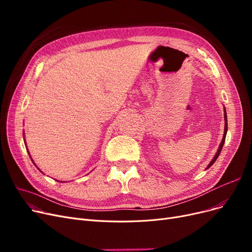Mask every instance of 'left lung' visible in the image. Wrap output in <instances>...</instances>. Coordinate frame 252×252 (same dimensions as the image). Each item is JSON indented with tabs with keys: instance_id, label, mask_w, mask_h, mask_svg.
<instances>
[{
	"instance_id": "obj_1",
	"label": "left lung",
	"mask_w": 252,
	"mask_h": 252,
	"mask_svg": "<svg viewBox=\"0 0 252 252\" xmlns=\"http://www.w3.org/2000/svg\"><path fill=\"white\" fill-rule=\"evenodd\" d=\"M224 121H226V123H224V133H223V137H222V140H221V142H220V147H219V150H218V152H217V154L215 155V157H214V159L211 160V162L207 165V167L206 168H208V167H210L211 165H213V163L218 159V157H219V155H220V151H221V149H222V146H223V143H224V139H226V135H227V130H228V124H227V113H226V110H224Z\"/></svg>"
}]
</instances>
